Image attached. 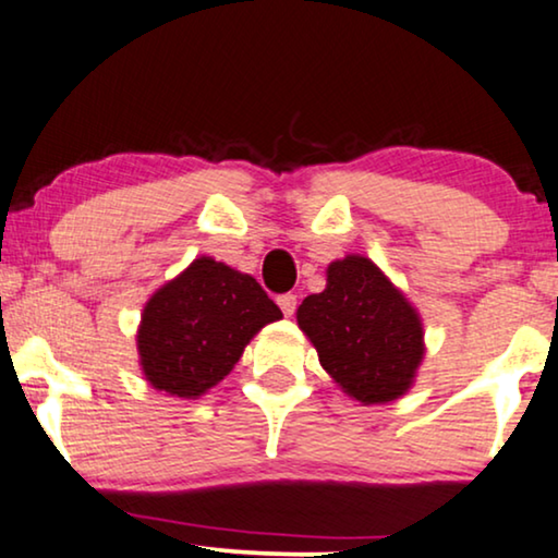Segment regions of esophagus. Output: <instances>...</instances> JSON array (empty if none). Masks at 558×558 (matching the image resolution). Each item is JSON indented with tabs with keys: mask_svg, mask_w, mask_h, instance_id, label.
<instances>
[{
	"mask_svg": "<svg viewBox=\"0 0 558 558\" xmlns=\"http://www.w3.org/2000/svg\"><path fill=\"white\" fill-rule=\"evenodd\" d=\"M278 306H280V311H283L286 316H293L295 314V306H299V299H295L293 293H283V295H278Z\"/></svg>",
	"mask_w": 558,
	"mask_h": 558,
	"instance_id": "34e87169",
	"label": "esophagus"
}]
</instances>
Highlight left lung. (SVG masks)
<instances>
[{
    "instance_id": "obj_1",
    "label": "left lung",
    "mask_w": 558,
    "mask_h": 558,
    "mask_svg": "<svg viewBox=\"0 0 558 558\" xmlns=\"http://www.w3.org/2000/svg\"><path fill=\"white\" fill-rule=\"evenodd\" d=\"M295 318L349 398L390 403L413 385L426 352L421 316L373 259L331 263L326 288L303 299Z\"/></svg>"
}]
</instances>
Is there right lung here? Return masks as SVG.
I'll return each instance as SVG.
<instances>
[{
  "instance_id": "add662e5",
  "label": "right lung",
  "mask_w": 558,
  "mask_h": 558,
  "mask_svg": "<svg viewBox=\"0 0 558 558\" xmlns=\"http://www.w3.org/2000/svg\"><path fill=\"white\" fill-rule=\"evenodd\" d=\"M283 318L247 272L198 257L145 303L137 352L145 380L175 398H198L225 380L265 324Z\"/></svg>"
}]
</instances>
